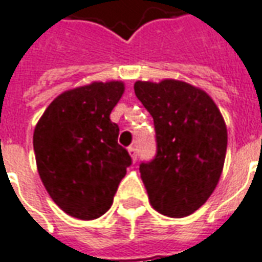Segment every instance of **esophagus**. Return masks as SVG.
Instances as JSON below:
<instances>
[{
  "label": "esophagus",
  "instance_id": "obj_1",
  "mask_svg": "<svg viewBox=\"0 0 262 262\" xmlns=\"http://www.w3.org/2000/svg\"><path fill=\"white\" fill-rule=\"evenodd\" d=\"M127 151H129V154L132 156V160H133V161H136L137 160V148L133 147V146H130V147L127 148Z\"/></svg>",
  "mask_w": 262,
  "mask_h": 262
}]
</instances>
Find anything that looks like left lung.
I'll return each instance as SVG.
<instances>
[{
  "label": "left lung",
  "instance_id": "1",
  "mask_svg": "<svg viewBox=\"0 0 262 262\" xmlns=\"http://www.w3.org/2000/svg\"><path fill=\"white\" fill-rule=\"evenodd\" d=\"M135 94L156 130V156L139 168L150 203L170 217L193 213L223 170L227 130L222 114L206 92L182 81H137Z\"/></svg>",
  "mask_w": 262,
  "mask_h": 262
}]
</instances>
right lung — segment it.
<instances>
[{
    "instance_id": "add662e5",
    "label": "right lung",
    "mask_w": 262,
    "mask_h": 262,
    "mask_svg": "<svg viewBox=\"0 0 262 262\" xmlns=\"http://www.w3.org/2000/svg\"><path fill=\"white\" fill-rule=\"evenodd\" d=\"M123 82H92L61 94L33 133L39 176L66 213L81 220L102 216L114 202L132 157L118 143L119 126L109 115Z\"/></svg>"
}]
</instances>
